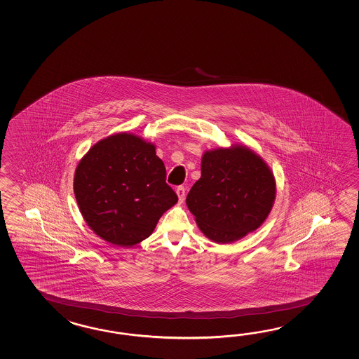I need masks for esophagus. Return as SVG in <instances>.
Here are the masks:
<instances>
[{
	"label": "esophagus",
	"instance_id": "1",
	"mask_svg": "<svg viewBox=\"0 0 359 359\" xmlns=\"http://www.w3.org/2000/svg\"><path fill=\"white\" fill-rule=\"evenodd\" d=\"M176 192L177 195H178V198H180V201L182 203L183 200H184V195H186V189H184L183 186H178Z\"/></svg>",
	"mask_w": 359,
	"mask_h": 359
}]
</instances>
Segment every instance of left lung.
<instances>
[{"label":"left lung","mask_w":359,"mask_h":359,"mask_svg":"<svg viewBox=\"0 0 359 359\" xmlns=\"http://www.w3.org/2000/svg\"><path fill=\"white\" fill-rule=\"evenodd\" d=\"M275 196V178L267 164L244 146H232L204 154L201 177L186 204L206 237L227 244L258 229Z\"/></svg>","instance_id":"8db88e82"}]
</instances>
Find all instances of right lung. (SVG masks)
I'll list each match as a JSON object with an SVG mask.
<instances>
[{"label":"right lung","instance_id":"1","mask_svg":"<svg viewBox=\"0 0 359 359\" xmlns=\"http://www.w3.org/2000/svg\"><path fill=\"white\" fill-rule=\"evenodd\" d=\"M165 178L155 146L118 133L92 146L79 161L74 194L96 235L118 246H132L150 236L163 213L178 201Z\"/></svg>","mask_w":359,"mask_h":359}]
</instances>
